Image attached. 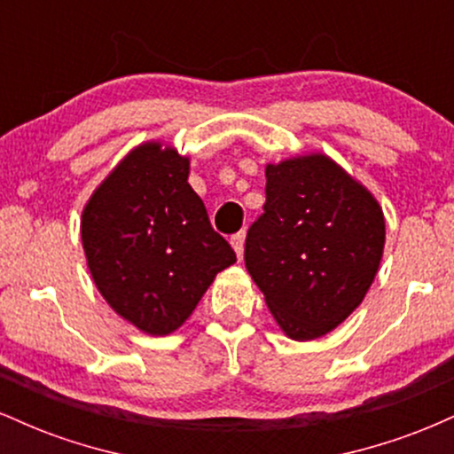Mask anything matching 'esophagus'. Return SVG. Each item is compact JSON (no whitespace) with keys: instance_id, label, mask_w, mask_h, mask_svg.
I'll use <instances>...</instances> for the list:
<instances>
[{"instance_id":"34e87169","label":"esophagus","mask_w":454,"mask_h":454,"mask_svg":"<svg viewBox=\"0 0 454 454\" xmlns=\"http://www.w3.org/2000/svg\"><path fill=\"white\" fill-rule=\"evenodd\" d=\"M231 245H232V249H234V252H237V256H239V258H243V247H245V232L241 231V232L232 234V237H231Z\"/></svg>"}]
</instances>
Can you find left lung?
I'll list each match as a JSON object with an SVG mask.
<instances>
[{
    "label": "left lung",
    "instance_id": "left-lung-1",
    "mask_svg": "<svg viewBox=\"0 0 454 454\" xmlns=\"http://www.w3.org/2000/svg\"><path fill=\"white\" fill-rule=\"evenodd\" d=\"M264 213L245 241V267L286 337L337 328L372 288L387 241L376 196L325 153L267 164Z\"/></svg>",
    "mask_w": 454,
    "mask_h": 454
}]
</instances>
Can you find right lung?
<instances>
[{"label":"right lung","instance_id":"obj_1","mask_svg":"<svg viewBox=\"0 0 454 454\" xmlns=\"http://www.w3.org/2000/svg\"><path fill=\"white\" fill-rule=\"evenodd\" d=\"M173 145L134 147L93 190L81 239L93 284L111 309L147 335L179 328L220 270L237 262L187 184Z\"/></svg>","mask_w":454,"mask_h":454}]
</instances>
